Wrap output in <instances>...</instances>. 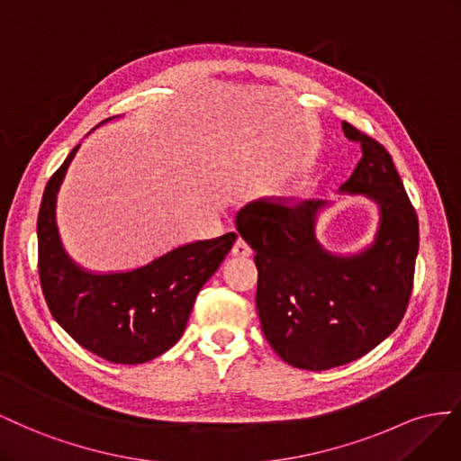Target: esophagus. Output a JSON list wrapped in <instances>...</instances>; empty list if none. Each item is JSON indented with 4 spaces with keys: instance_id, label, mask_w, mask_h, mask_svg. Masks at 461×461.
<instances>
[{
    "instance_id": "esophagus-1",
    "label": "esophagus",
    "mask_w": 461,
    "mask_h": 461,
    "mask_svg": "<svg viewBox=\"0 0 461 461\" xmlns=\"http://www.w3.org/2000/svg\"><path fill=\"white\" fill-rule=\"evenodd\" d=\"M231 255L233 257H251L253 255V249L249 247V243L247 241H243V240H238L235 241V245H233V249H231Z\"/></svg>"
}]
</instances>
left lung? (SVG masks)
Listing matches in <instances>:
<instances>
[{"mask_svg": "<svg viewBox=\"0 0 461 461\" xmlns=\"http://www.w3.org/2000/svg\"><path fill=\"white\" fill-rule=\"evenodd\" d=\"M359 142L361 160L339 193L378 206L371 245L351 255L326 251L317 218L330 203H253L235 218L258 268L257 311L280 357L305 371H326L363 357L402 322L410 303L419 221L383 144L341 123Z\"/></svg>", "mask_w": 461, "mask_h": 461, "instance_id": "obj_1", "label": "left lung"}]
</instances>
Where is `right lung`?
<instances>
[{
  "label": "right lung",
  "mask_w": 461,
  "mask_h": 461,
  "mask_svg": "<svg viewBox=\"0 0 461 461\" xmlns=\"http://www.w3.org/2000/svg\"><path fill=\"white\" fill-rule=\"evenodd\" d=\"M77 150L50 177L38 212V274L46 303L63 330L98 357L147 363L185 332L196 294L226 258L238 233L185 243L133 270L83 268L65 251L56 223L58 191Z\"/></svg>",
  "instance_id": "right-lung-1"
}]
</instances>
